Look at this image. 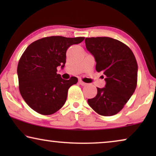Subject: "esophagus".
<instances>
[{
    "label": "esophagus",
    "instance_id": "1",
    "mask_svg": "<svg viewBox=\"0 0 156 156\" xmlns=\"http://www.w3.org/2000/svg\"><path fill=\"white\" fill-rule=\"evenodd\" d=\"M79 83H80V84L82 85V86H86V85H87L86 83L84 82H82V80H80V81H79Z\"/></svg>",
    "mask_w": 156,
    "mask_h": 156
}]
</instances>
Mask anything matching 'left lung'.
<instances>
[{"label":"left lung","instance_id":"obj_1","mask_svg":"<svg viewBox=\"0 0 156 156\" xmlns=\"http://www.w3.org/2000/svg\"><path fill=\"white\" fill-rule=\"evenodd\" d=\"M85 44L97 62L96 70L103 72L106 81L105 87L97 88V96L88 99L89 105L101 116L118 114L137 86L136 57L126 44L112 37H87Z\"/></svg>","mask_w":156,"mask_h":156}]
</instances>
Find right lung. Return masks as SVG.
Masks as SVG:
<instances>
[{
	"label": "right lung",
	"instance_id": "obj_1",
	"mask_svg": "<svg viewBox=\"0 0 156 156\" xmlns=\"http://www.w3.org/2000/svg\"><path fill=\"white\" fill-rule=\"evenodd\" d=\"M84 37L50 36L32 42L23 52L18 65L19 90L23 99L35 112L51 115L60 109L67 97L68 89L78 82L57 74V68L66 62V52Z\"/></svg>",
	"mask_w": 156,
	"mask_h": 156
}]
</instances>
